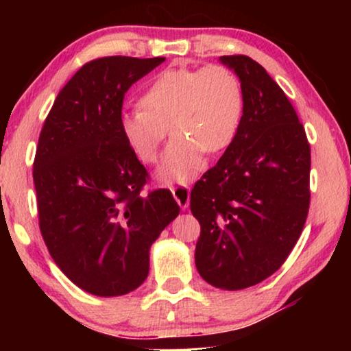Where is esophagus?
Here are the masks:
<instances>
[{"instance_id":"34e87169","label":"esophagus","mask_w":351,"mask_h":351,"mask_svg":"<svg viewBox=\"0 0 351 351\" xmlns=\"http://www.w3.org/2000/svg\"><path fill=\"white\" fill-rule=\"evenodd\" d=\"M172 195L177 201V204L180 206V209H186L190 204V186L189 185H177L171 189Z\"/></svg>"}]
</instances>
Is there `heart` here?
<instances>
[{"label": "heart", "instance_id": "heart-1", "mask_svg": "<svg viewBox=\"0 0 351 351\" xmlns=\"http://www.w3.org/2000/svg\"><path fill=\"white\" fill-rule=\"evenodd\" d=\"M241 81L223 65L174 66L161 71L141 95V107L119 117L121 136L137 158L155 162L171 129L172 142L160 166L165 180H186L230 147L243 119Z\"/></svg>", "mask_w": 351, "mask_h": 351}]
</instances>
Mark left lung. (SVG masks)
<instances>
[{"mask_svg": "<svg viewBox=\"0 0 351 351\" xmlns=\"http://www.w3.org/2000/svg\"><path fill=\"white\" fill-rule=\"evenodd\" d=\"M220 62L241 81L243 119L217 165L195 184L190 209L201 225V278L239 291L271 276L294 249L308 215L311 158L294 107L267 70L247 56Z\"/></svg>", "mask_w": 351, "mask_h": 351, "instance_id": "obj_1", "label": "left lung"}]
</instances>
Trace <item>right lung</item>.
I'll return each instance as SVG.
<instances>
[{
  "instance_id": "obj_1",
  "label": "right lung",
  "mask_w": 351,
  "mask_h": 351,
  "mask_svg": "<svg viewBox=\"0 0 351 351\" xmlns=\"http://www.w3.org/2000/svg\"><path fill=\"white\" fill-rule=\"evenodd\" d=\"M165 60L88 62L43 124L33 162L40 230L57 267L89 294L137 289L152 244L180 213L169 190L142 195L148 172L119 131L124 94Z\"/></svg>"
}]
</instances>
